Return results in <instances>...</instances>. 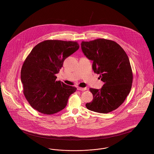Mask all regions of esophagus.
I'll list each match as a JSON object with an SVG mask.
<instances>
[{
	"instance_id": "obj_1",
	"label": "esophagus",
	"mask_w": 154,
	"mask_h": 154,
	"mask_svg": "<svg viewBox=\"0 0 154 154\" xmlns=\"http://www.w3.org/2000/svg\"><path fill=\"white\" fill-rule=\"evenodd\" d=\"M77 89H78V90H79V91H85V90H87V88H80V87H79V88H77Z\"/></svg>"
}]
</instances>
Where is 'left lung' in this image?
<instances>
[{"mask_svg": "<svg viewBox=\"0 0 154 154\" xmlns=\"http://www.w3.org/2000/svg\"><path fill=\"white\" fill-rule=\"evenodd\" d=\"M81 45L84 55L93 61V70L104 82L100 89H89L94 97L86 107L104 114L116 110L132 88L133 73L127 54L116 42L104 38L82 42Z\"/></svg>", "mask_w": 154, "mask_h": 154, "instance_id": "8db88e82", "label": "left lung"}]
</instances>
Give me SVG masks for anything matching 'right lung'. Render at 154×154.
Listing matches in <instances>:
<instances>
[{
	"mask_svg": "<svg viewBox=\"0 0 154 154\" xmlns=\"http://www.w3.org/2000/svg\"><path fill=\"white\" fill-rule=\"evenodd\" d=\"M76 42L45 40L32 49L21 71L23 92L32 108L50 115L65 108L77 88L56 81L65 59L79 50Z\"/></svg>",
	"mask_w": 154,
	"mask_h": 154,
	"instance_id": "add662e5",
	"label": "right lung"
}]
</instances>
